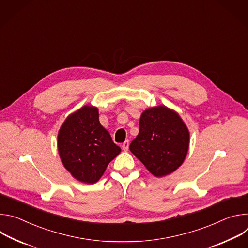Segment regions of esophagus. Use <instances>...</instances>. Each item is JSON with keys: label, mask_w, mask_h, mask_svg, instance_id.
I'll return each mask as SVG.
<instances>
[{"label": "esophagus", "mask_w": 248, "mask_h": 248, "mask_svg": "<svg viewBox=\"0 0 248 248\" xmlns=\"http://www.w3.org/2000/svg\"><path fill=\"white\" fill-rule=\"evenodd\" d=\"M128 146H129L128 140H125L124 142L122 144V148H123V150H124V151H127V150H128Z\"/></svg>", "instance_id": "esophagus-1"}]
</instances>
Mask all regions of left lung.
<instances>
[{"label":"left lung","mask_w":248,"mask_h":248,"mask_svg":"<svg viewBox=\"0 0 248 248\" xmlns=\"http://www.w3.org/2000/svg\"><path fill=\"white\" fill-rule=\"evenodd\" d=\"M189 144V132L180 116L165 106L144 111L139 133L131 141L130 151L158 178L178 169Z\"/></svg>","instance_id":"obj_1"}]
</instances>
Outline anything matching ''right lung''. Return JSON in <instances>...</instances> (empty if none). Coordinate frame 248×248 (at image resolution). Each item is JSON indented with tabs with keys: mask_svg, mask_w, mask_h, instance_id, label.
<instances>
[{
	"mask_svg": "<svg viewBox=\"0 0 248 248\" xmlns=\"http://www.w3.org/2000/svg\"><path fill=\"white\" fill-rule=\"evenodd\" d=\"M58 148L64 168L86 184L98 182L121 152L101 125L97 108L90 106H84L65 120L59 131Z\"/></svg>",
	"mask_w": 248,
	"mask_h": 248,
	"instance_id": "add662e5",
	"label": "right lung"
}]
</instances>
